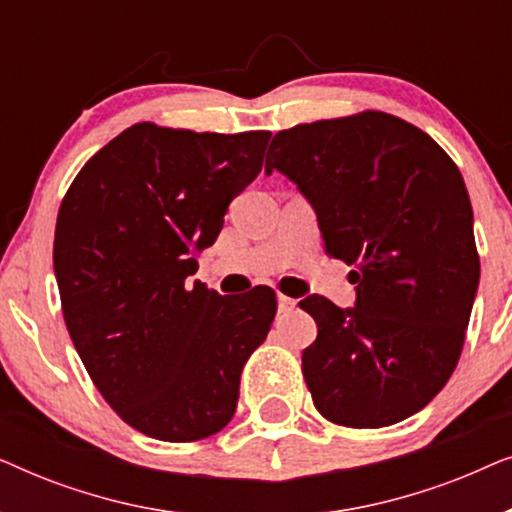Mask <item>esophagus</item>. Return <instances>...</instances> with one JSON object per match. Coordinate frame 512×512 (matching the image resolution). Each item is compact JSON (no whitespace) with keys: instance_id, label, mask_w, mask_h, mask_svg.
I'll use <instances>...</instances> for the list:
<instances>
[{"instance_id":"obj_1","label":"esophagus","mask_w":512,"mask_h":512,"mask_svg":"<svg viewBox=\"0 0 512 512\" xmlns=\"http://www.w3.org/2000/svg\"><path fill=\"white\" fill-rule=\"evenodd\" d=\"M277 303H279V312H282V314H286V312H291V310H293V307H296V300H293V298H289V296H282V293H279Z\"/></svg>"}]
</instances>
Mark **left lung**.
I'll list each match as a JSON object with an SVG mask.
<instances>
[{"label":"left lung","instance_id":"obj_1","mask_svg":"<svg viewBox=\"0 0 512 512\" xmlns=\"http://www.w3.org/2000/svg\"><path fill=\"white\" fill-rule=\"evenodd\" d=\"M272 170L314 205L326 254L356 265L354 307L300 300L319 328L303 352L314 408L352 429L403 422L457 368L480 282L459 167L412 123L361 111L277 132Z\"/></svg>","mask_w":512,"mask_h":512}]
</instances>
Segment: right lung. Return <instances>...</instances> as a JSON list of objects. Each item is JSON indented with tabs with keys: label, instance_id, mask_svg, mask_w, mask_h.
<instances>
[{
	"label": "right lung",
	"instance_id": "1",
	"mask_svg": "<svg viewBox=\"0 0 512 512\" xmlns=\"http://www.w3.org/2000/svg\"><path fill=\"white\" fill-rule=\"evenodd\" d=\"M270 135L137 123L62 198L53 265L69 338L104 401L144 436L219 433L235 415L244 363L268 338L275 291L219 296L188 277L230 200L261 172Z\"/></svg>",
	"mask_w": 512,
	"mask_h": 512
}]
</instances>
